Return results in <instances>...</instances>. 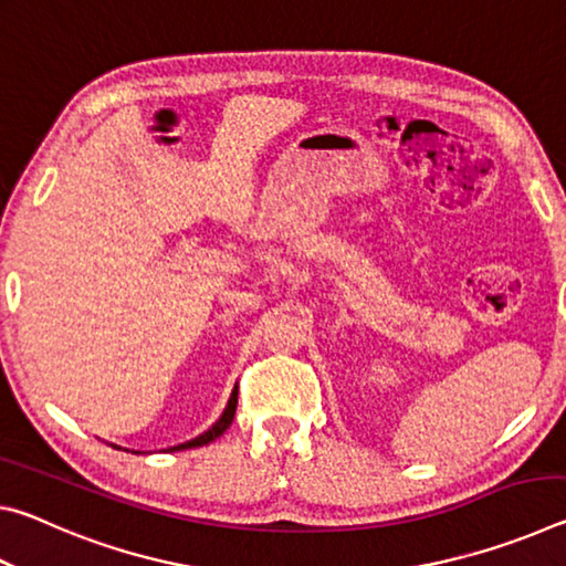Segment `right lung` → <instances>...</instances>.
<instances>
[{"label":"right lung","instance_id":"right-lung-1","mask_svg":"<svg viewBox=\"0 0 566 566\" xmlns=\"http://www.w3.org/2000/svg\"><path fill=\"white\" fill-rule=\"evenodd\" d=\"M237 391H239V387H234L232 397H229L227 407H224V411H222V417H219V419L214 421V424L207 429L205 434H199V437H195V439H189V442H185V444L169 447V452H179V449H191V447H202V444L214 442L217 437H222V434L227 432V427L232 424V419H234V411H237Z\"/></svg>","mask_w":566,"mask_h":566}]
</instances>
